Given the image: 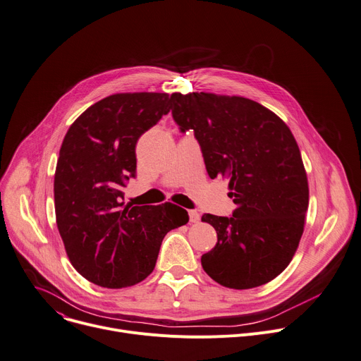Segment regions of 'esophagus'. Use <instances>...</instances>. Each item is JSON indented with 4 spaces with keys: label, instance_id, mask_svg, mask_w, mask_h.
<instances>
[{
    "label": "esophagus",
    "instance_id": "34e87169",
    "mask_svg": "<svg viewBox=\"0 0 361 361\" xmlns=\"http://www.w3.org/2000/svg\"><path fill=\"white\" fill-rule=\"evenodd\" d=\"M188 217H190V221L191 223H197L200 220V214L195 212V210H190L188 212Z\"/></svg>",
    "mask_w": 361,
    "mask_h": 361
}]
</instances>
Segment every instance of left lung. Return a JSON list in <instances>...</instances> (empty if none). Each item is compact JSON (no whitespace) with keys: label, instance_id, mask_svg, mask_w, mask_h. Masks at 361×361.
<instances>
[{"label":"left lung","instance_id":"left-lung-1","mask_svg":"<svg viewBox=\"0 0 361 361\" xmlns=\"http://www.w3.org/2000/svg\"><path fill=\"white\" fill-rule=\"evenodd\" d=\"M170 102L181 130H194L209 177L228 180L236 204L232 217H202L217 233L202 256L204 272L233 289L268 283L297 252L308 210L307 171L290 129L242 96L176 92Z\"/></svg>","mask_w":361,"mask_h":361}]
</instances>
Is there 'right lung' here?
Returning a JSON list of instances; mask_svg holds the SVG:
<instances>
[{
  "mask_svg": "<svg viewBox=\"0 0 361 361\" xmlns=\"http://www.w3.org/2000/svg\"><path fill=\"white\" fill-rule=\"evenodd\" d=\"M169 93H115L69 128L54 173L56 223L73 268L104 288H128L155 268L161 242L188 221L184 209L125 204L140 137L170 112Z\"/></svg>",
  "mask_w": 361,
  "mask_h": 361,
  "instance_id": "1",
  "label": "right lung"
}]
</instances>
